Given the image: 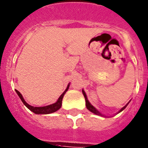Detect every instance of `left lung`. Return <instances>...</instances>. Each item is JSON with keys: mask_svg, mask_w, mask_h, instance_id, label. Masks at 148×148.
Wrapping results in <instances>:
<instances>
[{"mask_svg": "<svg viewBox=\"0 0 148 148\" xmlns=\"http://www.w3.org/2000/svg\"><path fill=\"white\" fill-rule=\"evenodd\" d=\"M82 93H83L84 96L85 101H86V108H87V109L89 111V112H92L93 114H96V115H100V116H106V117H107L106 116H105V115H104V114H101V112H99V111L97 110V108H95V107L93 106L92 105V104H91L90 103H89V101H88V99H87V96H86V93H85V92H84V89H82ZM129 103H130V101L128 103L126 104V105L124 107H123V108H122L121 109H120V110L119 111V112H117V113H116V114H119V113H120V112H121L122 111L124 110L125 108H126V106H128V104Z\"/></svg>", "mask_w": 148, "mask_h": 148, "instance_id": "left-lung-1", "label": "left lung"}]
</instances>
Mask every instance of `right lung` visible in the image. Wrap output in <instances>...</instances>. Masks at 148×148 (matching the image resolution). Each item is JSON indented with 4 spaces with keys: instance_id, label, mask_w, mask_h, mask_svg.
<instances>
[{
    "instance_id": "obj_1",
    "label": "right lung",
    "mask_w": 148,
    "mask_h": 148,
    "mask_svg": "<svg viewBox=\"0 0 148 148\" xmlns=\"http://www.w3.org/2000/svg\"><path fill=\"white\" fill-rule=\"evenodd\" d=\"M69 87H70V83L68 84V85H67V88H66V89L64 90V92L61 95V96L59 97V99H58L56 102L54 103L53 104H51V105L45 106H40V107H35V106H32L29 105V104L27 103L26 101L24 100L23 97V95H22L21 93H20L19 91H17V89H15V92H17V94L18 95L19 97H20L22 102L23 103L24 105H25L30 111H32V112H34V113L36 114H51L56 112V111L59 110V108L62 107V99H63V97L65 93H66V92L68 90Z\"/></svg>"
}]
</instances>
